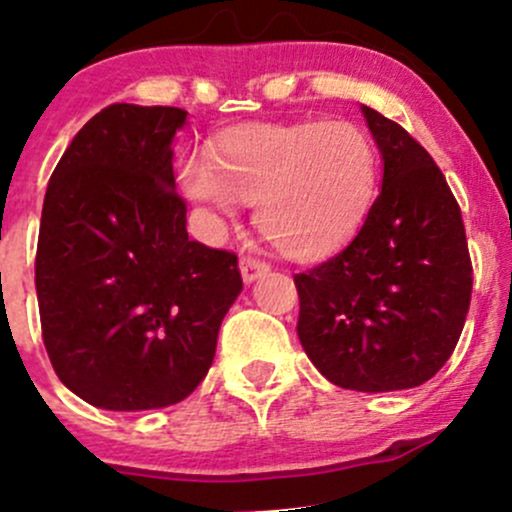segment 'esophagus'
<instances>
[{
  "instance_id": "obj_1",
  "label": "esophagus",
  "mask_w": 512,
  "mask_h": 512,
  "mask_svg": "<svg viewBox=\"0 0 512 512\" xmlns=\"http://www.w3.org/2000/svg\"><path fill=\"white\" fill-rule=\"evenodd\" d=\"M240 272L245 285H252V282L260 280V277H265L267 272H270V265H267L265 260H257V257L247 255L240 260Z\"/></svg>"
}]
</instances>
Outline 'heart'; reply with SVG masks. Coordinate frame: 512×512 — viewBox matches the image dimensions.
<instances>
[{"mask_svg": "<svg viewBox=\"0 0 512 512\" xmlns=\"http://www.w3.org/2000/svg\"><path fill=\"white\" fill-rule=\"evenodd\" d=\"M380 160L352 122L242 124L220 132L207 160L185 162L177 185L185 200L235 215L237 197L255 202V225L280 255L322 262L365 222Z\"/></svg>", "mask_w": 512, "mask_h": 512, "instance_id": "1", "label": "heart"}]
</instances>
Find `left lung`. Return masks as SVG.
Listing matches in <instances>:
<instances>
[{
	"instance_id": "1",
	"label": "left lung",
	"mask_w": 512,
	"mask_h": 512,
	"mask_svg": "<svg viewBox=\"0 0 512 512\" xmlns=\"http://www.w3.org/2000/svg\"><path fill=\"white\" fill-rule=\"evenodd\" d=\"M382 190L355 240L295 275L297 337L337 388L390 393L428 382L453 355L473 290L460 207L423 145L362 104Z\"/></svg>"
}]
</instances>
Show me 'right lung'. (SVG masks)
I'll list each match as a JSON object with an SVG mask.
<instances>
[{"label":"right lung","mask_w":512,"mask_h":512,"mask_svg":"<svg viewBox=\"0 0 512 512\" xmlns=\"http://www.w3.org/2000/svg\"><path fill=\"white\" fill-rule=\"evenodd\" d=\"M177 107L109 104L74 135L39 225V317L59 380L102 410H157L207 375L242 277L187 235L175 192Z\"/></svg>","instance_id":"add662e5"}]
</instances>
